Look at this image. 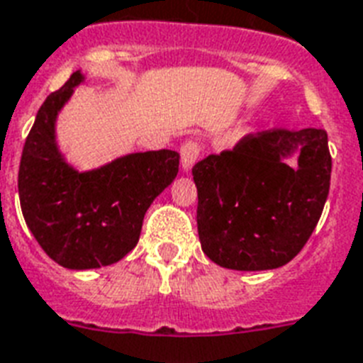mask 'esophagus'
Returning <instances> with one entry per match:
<instances>
[{"instance_id":"1","label":"esophagus","mask_w":363,"mask_h":363,"mask_svg":"<svg viewBox=\"0 0 363 363\" xmlns=\"http://www.w3.org/2000/svg\"><path fill=\"white\" fill-rule=\"evenodd\" d=\"M199 158V145L192 139H188V141L182 143L181 147V164H182V169L190 171L192 169V165L198 162Z\"/></svg>"}]
</instances>
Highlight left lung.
<instances>
[{
    "label": "left lung",
    "instance_id": "obj_1",
    "mask_svg": "<svg viewBox=\"0 0 363 363\" xmlns=\"http://www.w3.org/2000/svg\"><path fill=\"white\" fill-rule=\"evenodd\" d=\"M298 152L290 168L286 158ZM198 233L220 267L277 269L309 241L330 192L328 133L316 128L248 133L192 167Z\"/></svg>",
    "mask_w": 363,
    "mask_h": 363
}]
</instances>
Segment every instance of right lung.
<instances>
[{
    "instance_id": "right-lung-1",
    "label": "right lung",
    "mask_w": 363,
    "mask_h": 363,
    "mask_svg": "<svg viewBox=\"0 0 363 363\" xmlns=\"http://www.w3.org/2000/svg\"><path fill=\"white\" fill-rule=\"evenodd\" d=\"M82 81L75 71L45 99L18 169L26 224L43 250L67 269L116 264L135 248L145 213L173 182L181 158L164 148L128 154L92 171L67 164L56 143V118Z\"/></svg>"
}]
</instances>
